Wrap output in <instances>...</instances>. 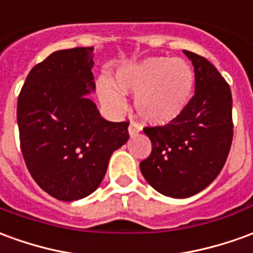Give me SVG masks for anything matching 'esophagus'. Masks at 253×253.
<instances>
[{"instance_id": "34e87169", "label": "esophagus", "mask_w": 253, "mask_h": 253, "mask_svg": "<svg viewBox=\"0 0 253 253\" xmlns=\"http://www.w3.org/2000/svg\"><path fill=\"white\" fill-rule=\"evenodd\" d=\"M139 131H141V127H139V125L131 122V123H130V126H128V134H130V137H135Z\"/></svg>"}]
</instances>
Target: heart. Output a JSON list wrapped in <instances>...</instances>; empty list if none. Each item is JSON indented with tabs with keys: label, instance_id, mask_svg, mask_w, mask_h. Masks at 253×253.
<instances>
[{
	"label": "heart",
	"instance_id": "obj_1",
	"mask_svg": "<svg viewBox=\"0 0 253 253\" xmlns=\"http://www.w3.org/2000/svg\"><path fill=\"white\" fill-rule=\"evenodd\" d=\"M194 89L193 68L181 59L149 57L127 63L115 72V84L101 79L98 93L111 108L125 107L123 94H135L134 109L152 126L169 125L185 111Z\"/></svg>",
	"mask_w": 253,
	"mask_h": 253
}]
</instances>
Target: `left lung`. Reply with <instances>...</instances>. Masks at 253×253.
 Listing matches in <instances>:
<instances>
[{
  "label": "left lung",
  "instance_id": "1",
  "mask_svg": "<svg viewBox=\"0 0 253 253\" xmlns=\"http://www.w3.org/2000/svg\"><path fill=\"white\" fill-rule=\"evenodd\" d=\"M183 53L194 67V96L175 121L145 127L152 152L139 163L152 188L174 199L206 189L223 169L233 141L229 84L208 60Z\"/></svg>",
  "mask_w": 253,
  "mask_h": 253
}]
</instances>
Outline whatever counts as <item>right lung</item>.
Here are the masks:
<instances>
[{
  "mask_svg": "<svg viewBox=\"0 0 253 253\" xmlns=\"http://www.w3.org/2000/svg\"><path fill=\"white\" fill-rule=\"evenodd\" d=\"M94 47L57 50L30 71L17 98L24 162L34 181L61 201L96 190L111 155L128 139L127 122H108L89 98Z\"/></svg>",
  "mask_w": 253,
  "mask_h": 253,
  "instance_id": "obj_1",
  "label": "right lung"
}]
</instances>
